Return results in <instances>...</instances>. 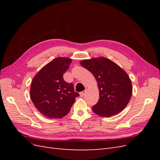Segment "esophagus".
Returning <instances> with one entry per match:
<instances>
[{
	"label": "esophagus",
	"mask_w": 160,
	"mask_h": 160,
	"mask_svg": "<svg viewBox=\"0 0 160 160\" xmlns=\"http://www.w3.org/2000/svg\"><path fill=\"white\" fill-rule=\"evenodd\" d=\"M85 93H86V91H83L81 92V93H79V95H80V96L81 97V98H83V97H84L85 95Z\"/></svg>",
	"instance_id": "obj_1"
}]
</instances>
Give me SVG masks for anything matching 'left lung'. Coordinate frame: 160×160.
Returning a JSON list of instances; mask_svg holds the SVG:
<instances>
[{
  "label": "left lung",
  "instance_id": "left-lung-1",
  "mask_svg": "<svg viewBox=\"0 0 160 160\" xmlns=\"http://www.w3.org/2000/svg\"><path fill=\"white\" fill-rule=\"evenodd\" d=\"M80 64L93 74L98 83L99 99L92 108L93 112L105 118L120 113L132 95V81L127 72L103 57L82 60Z\"/></svg>",
  "mask_w": 160,
  "mask_h": 160
}]
</instances>
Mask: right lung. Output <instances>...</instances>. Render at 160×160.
I'll return each instance as SVG.
<instances>
[{"mask_svg": "<svg viewBox=\"0 0 160 160\" xmlns=\"http://www.w3.org/2000/svg\"><path fill=\"white\" fill-rule=\"evenodd\" d=\"M72 60L57 57L45 65L34 77L30 95L33 104L48 118H62L69 113L75 98L79 95L73 84L65 82L63 74Z\"/></svg>", "mask_w": 160, "mask_h": 160, "instance_id": "right-lung-1", "label": "right lung"}]
</instances>
